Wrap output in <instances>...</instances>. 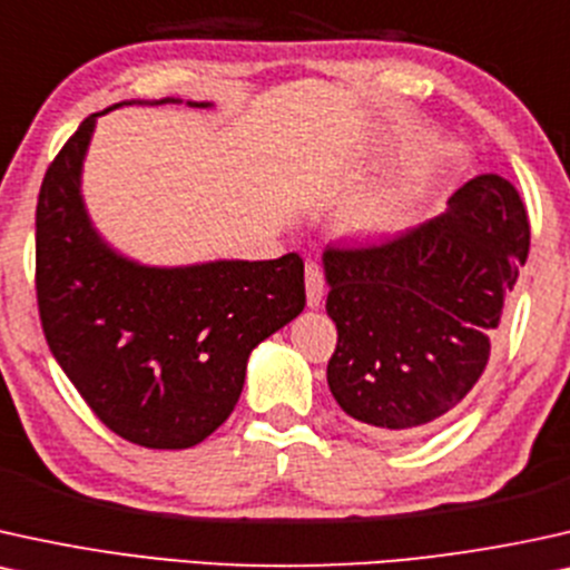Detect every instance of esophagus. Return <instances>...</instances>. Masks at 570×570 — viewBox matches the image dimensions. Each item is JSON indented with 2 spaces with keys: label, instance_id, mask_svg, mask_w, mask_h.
Returning <instances> with one entry per match:
<instances>
[{
  "label": "esophagus",
  "instance_id": "obj_1",
  "mask_svg": "<svg viewBox=\"0 0 570 570\" xmlns=\"http://www.w3.org/2000/svg\"><path fill=\"white\" fill-rule=\"evenodd\" d=\"M305 289H307V307H321L323 302V273L315 263L305 265Z\"/></svg>",
  "mask_w": 570,
  "mask_h": 570
}]
</instances>
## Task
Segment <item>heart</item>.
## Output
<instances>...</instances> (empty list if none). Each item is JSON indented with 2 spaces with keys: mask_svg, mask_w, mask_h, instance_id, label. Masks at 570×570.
I'll list each match as a JSON object with an SVG mask.
<instances>
[{
  "mask_svg": "<svg viewBox=\"0 0 570 570\" xmlns=\"http://www.w3.org/2000/svg\"><path fill=\"white\" fill-rule=\"evenodd\" d=\"M426 189V170H413L400 186L355 207L344 220V232L355 239H386V236L405 232L417 218Z\"/></svg>",
  "mask_w": 570,
  "mask_h": 570,
  "instance_id": "obj_1",
  "label": "heart"
}]
</instances>
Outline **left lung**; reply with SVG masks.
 <instances>
[{"label":"left lung","mask_w":570,"mask_h":570,"mask_svg":"<svg viewBox=\"0 0 570 570\" xmlns=\"http://www.w3.org/2000/svg\"><path fill=\"white\" fill-rule=\"evenodd\" d=\"M529 236L513 184L484 173L397 242L326 249L336 405L384 439L446 421L487 368Z\"/></svg>","instance_id":"obj_1"}]
</instances>
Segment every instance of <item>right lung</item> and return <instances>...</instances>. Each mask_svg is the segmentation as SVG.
Returning <instances> with one entry per match:
<instances>
[{
	"label": "right lung",
	"mask_w": 570,
	"mask_h": 570,
	"mask_svg": "<svg viewBox=\"0 0 570 570\" xmlns=\"http://www.w3.org/2000/svg\"><path fill=\"white\" fill-rule=\"evenodd\" d=\"M94 112L49 165L36 205V294L49 350L107 429L149 450L199 444L239 402L252 350L305 307L299 255L147 265L94 226L83 163ZM213 107V102H186Z\"/></svg>",
	"instance_id": "1"
}]
</instances>
